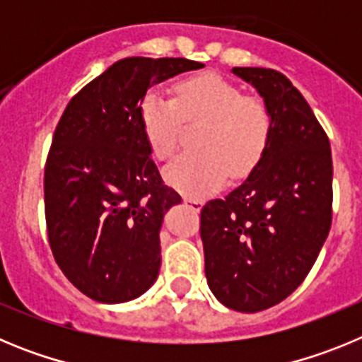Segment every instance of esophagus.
Segmentation results:
<instances>
[{
	"label": "esophagus",
	"mask_w": 362,
	"mask_h": 362,
	"mask_svg": "<svg viewBox=\"0 0 362 362\" xmlns=\"http://www.w3.org/2000/svg\"><path fill=\"white\" fill-rule=\"evenodd\" d=\"M183 201L188 204V206H190V209H194V210H201V206H203V203H201L199 199H196V197L183 196Z\"/></svg>",
	"instance_id": "esophagus-1"
}]
</instances>
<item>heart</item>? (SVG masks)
<instances>
[{
  "instance_id": "obj_1",
  "label": "heart",
  "mask_w": 362,
  "mask_h": 362,
  "mask_svg": "<svg viewBox=\"0 0 362 362\" xmlns=\"http://www.w3.org/2000/svg\"><path fill=\"white\" fill-rule=\"evenodd\" d=\"M139 119L150 152L159 161L175 153L185 121L203 123L196 137L199 150L181 153L165 170L166 181L192 197L219 190L230 175L250 174L272 137V114L263 99L245 95L217 74L179 81L175 98L146 92Z\"/></svg>"
}]
</instances>
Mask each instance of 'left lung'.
<instances>
[{"label":"left lung","instance_id":"8db88e82","mask_svg":"<svg viewBox=\"0 0 362 362\" xmlns=\"http://www.w3.org/2000/svg\"><path fill=\"white\" fill-rule=\"evenodd\" d=\"M272 114V137L250 175L201 209L204 274L238 312L277 305L312 270L332 226L328 136L296 86L277 70L233 66Z\"/></svg>","mask_w":362,"mask_h":362}]
</instances>
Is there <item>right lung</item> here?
Listing matches in <instances>:
<instances>
[{"label": "right lung", "instance_id": "right-lung-1", "mask_svg": "<svg viewBox=\"0 0 362 362\" xmlns=\"http://www.w3.org/2000/svg\"><path fill=\"white\" fill-rule=\"evenodd\" d=\"M203 63L124 57L83 86L45 165V219L57 267L99 303H127L158 279L159 230L181 203L150 158L139 105L150 86Z\"/></svg>", "mask_w": 362, "mask_h": 362}]
</instances>
